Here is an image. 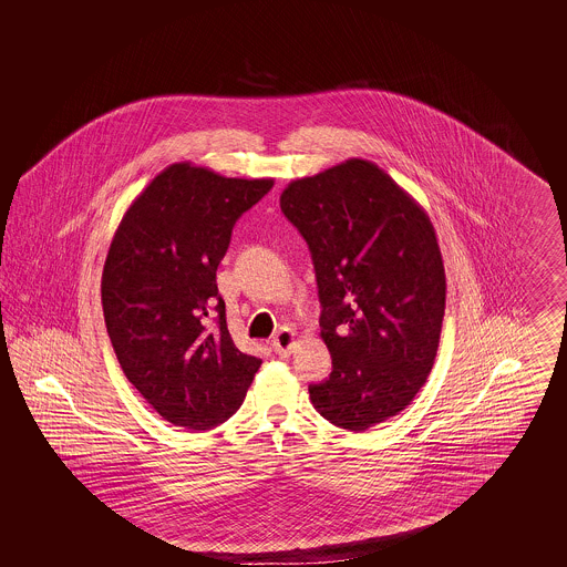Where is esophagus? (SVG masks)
Masks as SVG:
<instances>
[{
    "label": "esophagus",
    "instance_id": "34e87169",
    "mask_svg": "<svg viewBox=\"0 0 567 567\" xmlns=\"http://www.w3.org/2000/svg\"><path fill=\"white\" fill-rule=\"evenodd\" d=\"M293 347H296V333H293V329L282 327V329H278V331L274 333V338H271V349H274L276 354L287 357L289 352L293 351Z\"/></svg>",
    "mask_w": 567,
    "mask_h": 567
}]
</instances>
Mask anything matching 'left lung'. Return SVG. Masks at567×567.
Masks as SVG:
<instances>
[{
    "mask_svg": "<svg viewBox=\"0 0 567 567\" xmlns=\"http://www.w3.org/2000/svg\"><path fill=\"white\" fill-rule=\"evenodd\" d=\"M280 210L310 248L333 361L310 402L336 427H374L414 400L440 344L446 276L432 220L365 159L293 181Z\"/></svg>",
    "mask_w": 567,
    "mask_h": 567,
    "instance_id": "obj_1",
    "label": "left lung"
}]
</instances>
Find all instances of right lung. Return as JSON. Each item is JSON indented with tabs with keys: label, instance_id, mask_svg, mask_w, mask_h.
Segmentation results:
<instances>
[{
	"label": "right lung",
	"instance_id": "1",
	"mask_svg": "<svg viewBox=\"0 0 567 567\" xmlns=\"http://www.w3.org/2000/svg\"><path fill=\"white\" fill-rule=\"evenodd\" d=\"M271 187V178L174 163L135 197L112 238L102 274L110 342L127 380L172 425H220L261 365L229 336L216 268L236 220Z\"/></svg>",
	"mask_w": 567,
	"mask_h": 567
}]
</instances>
